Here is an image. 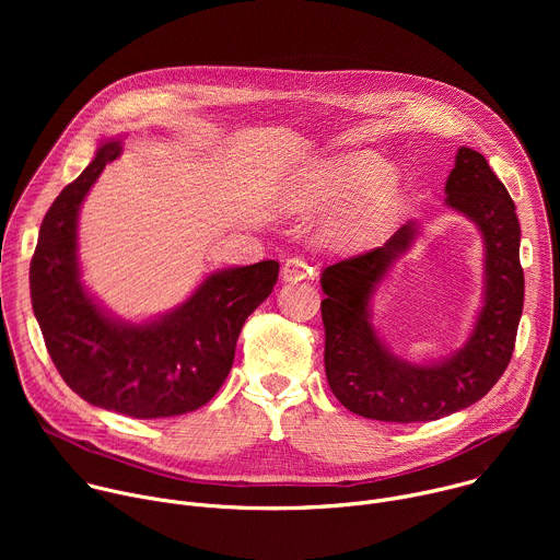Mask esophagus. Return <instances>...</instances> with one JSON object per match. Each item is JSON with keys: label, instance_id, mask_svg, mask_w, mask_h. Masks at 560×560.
<instances>
[{"label": "esophagus", "instance_id": "34e87169", "mask_svg": "<svg viewBox=\"0 0 560 560\" xmlns=\"http://www.w3.org/2000/svg\"><path fill=\"white\" fill-rule=\"evenodd\" d=\"M316 275V268H312L305 259L301 257H294V259H288L281 268V277L283 281H301V279H312Z\"/></svg>", "mask_w": 560, "mask_h": 560}]
</instances>
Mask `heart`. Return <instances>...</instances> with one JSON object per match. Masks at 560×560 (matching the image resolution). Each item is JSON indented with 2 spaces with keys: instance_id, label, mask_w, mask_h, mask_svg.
I'll use <instances>...</instances> for the list:
<instances>
[{
  "instance_id": "1",
  "label": "heart",
  "mask_w": 560,
  "mask_h": 560,
  "mask_svg": "<svg viewBox=\"0 0 560 560\" xmlns=\"http://www.w3.org/2000/svg\"><path fill=\"white\" fill-rule=\"evenodd\" d=\"M389 179V166L372 154H348L318 171V186L326 199H354L339 225V234L348 242H363L392 217L396 197L383 190Z\"/></svg>"
}]
</instances>
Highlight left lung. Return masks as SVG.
<instances>
[{
  "label": "left lung",
  "mask_w": 560,
  "mask_h": 560,
  "mask_svg": "<svg viewBox=\"0 0 560 560\" xmlns=\"http://www.w3.org/2000/svg\"><path fill=\"white\" fill-rule=\"evenodd\" d=\"M445 195L450 208L478 225L486 244V303L467 343L452 357L430 365L404 361L370 324L372 290L412 246L415 221L381 248L328 266L322 275L326 376L339 401L359 417L417 423L454 415L483 398L512 359L525 294L516 206L486 156L465 145L456 152Z\"/></svg>",
  "instance_id": "obj_1"
}]
</instances>
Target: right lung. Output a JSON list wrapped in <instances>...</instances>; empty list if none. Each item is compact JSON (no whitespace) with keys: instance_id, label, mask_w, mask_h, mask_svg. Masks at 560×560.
I'll return each instance as SVG.
<instances>
[{"instance_id":"add662e5","label":"right lung","mask_w":560,"mask_h":560,"mask_svg":"<svg viewBox=\"0 0 560 560\" xmlns=\"http://www.w3.org/2000/svg\"><path fill=\"white\" fill-rule=\"evenodd\" d=\"M119 154V141L102 143L48 208L31 261L33 310L57 372L84 401L135 419L177 417L206 406L223 385L238 332L270 296L279 264L219 270L148 324L106 314L79 281L77 217Z\"/></svg>"}]
</instances>
